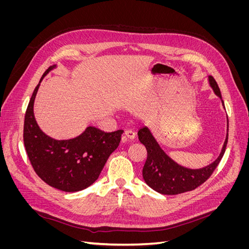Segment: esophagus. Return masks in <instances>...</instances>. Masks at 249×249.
Masks as SVG:
<instances>
[{
    "label": "esophagus",
    "instance_id": "obj_1",
    "mask_svg": "<svg viewBox=\"0 0 249 249\" xmlns=\"http://www.w3.org/2000/svg\"><path fill=\"white\" fill-rule=\"evenodd\" d=\"M125 140H134L135 138H136V134H135V132L131 131V130H127L124 132V136Z\"/></svg>",
    "mask_w": 249,
    "mask_h": 249
}]
</instances>
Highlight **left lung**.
Segmentation results:
<instances>
[{"label":"left lung","mask_w":249,"mask_h":249,"mask_svg":"<svg viewBox=\"0 0 249 249\" xmlns=\"http://www.w3.org/2000/svg\"><path fill=\"white\" fill-rule=\"evenodd\" d=\"M208 82L213 92L221 100L223 109H225L220 89L215 79L208 76ZM228 137L229 119L227 116V136L219 156L207 166L192 169L183 166L170 158L161 147L149 127L147 125L142 126L138 131V138L147 150V159L142 170L143 179L153 190L165 195H176L194 190L206 182L219 164L227 147Z\"/></svg>","instance_id":"8db88e82"}]
</instances>
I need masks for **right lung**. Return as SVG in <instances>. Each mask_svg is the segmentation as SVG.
Instances as JSON below:
<instances>
[{"mask_svg":"<svg viewBox=\"0 0 249 249\" xmlns=\"http://www.w3.org/2000/svg\"><path fill=\"white\" fill-rule=\"evenodd\" d=\"M55 69L57 64L50 66L34 89L25 115L24 143L29 160L43 182L64 192H77L99 178L124 131L107 133L89 125L79 136L63 140L44 133L34 116V102L43 78Z\"/></svg>","mask_w":249,"mask_h":249,"instance_id":"right-lung-1","label":"right lung"}]
</instances>
